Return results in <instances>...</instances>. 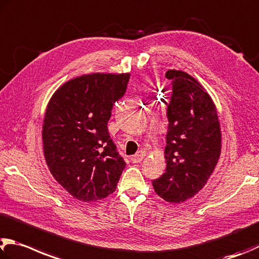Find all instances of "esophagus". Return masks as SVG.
<instances>
[{"mask_svg":"<svg viewBox=\"0 0 259 259\" xmlns=\"http://www.w3.org/2000/svg\"><path fill=\"white\" fill-rule=\"evenodd\" d=\"M145 152H143V150H140V152H138L136 155H134V156H131V162L133 163H139L142 162L143 159L145 158Z\"/></svg>","mask_w":259,"mask_h":259,"instance_id":"1","label":"esophagus"}]
</instances>
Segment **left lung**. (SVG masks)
Masks as SVG:
<instances>
[{"label":"left lung","instance_id":"left-lung-1","mask_svg":"<svg viewBox=\"0 0 259 259\" xmlns=\"http://www.w3.org/2000/svg\"><path fill=\"white\" fill-rule=\"evenodd\" d=\"M172 96L167 105L168 130L164 157L166 171L153 180L156 194L180 204L203 189L221 155L218 111L206 89L181 70H168Z\"/></svg>","mask_w":259,"mask_h":259}]
</instances>
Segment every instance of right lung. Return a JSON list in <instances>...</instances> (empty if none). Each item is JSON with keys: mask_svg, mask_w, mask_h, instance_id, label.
I'll return each instance as SVG.
<instances>
[{"mask_svg": "<svg viewBox=\"0 0 259 259\" xmlns=\"http://www.w3.org/2000/svg\"><path fill=\"white\" fill-rule=\"evenodd\" d=\"M130 73H89L56 89L46 107L44 156L52 176L78 200L113 194L125 167L107 122L124 95Z\"/></svg>", "mask_w": 259, "mask_h": 259, "instance_id": "right-lung-1", "label": "right lung"}]
</instances>
